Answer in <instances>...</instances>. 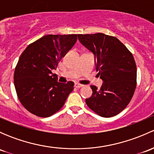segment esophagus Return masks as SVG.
Listing matches in <instances>:
<instances>
[{"label":"esophagus","instance_id":"1","mask_svg":"<svg viewBox=\"0 0 154 154\" xmlns=\"http://www.w3.org/2000/svg\"><path fill=\"white\" fill-rule=\"evenodd\" d=\"M74 86H75L76 88H81V87L83 86V85L80 84V83H74Z\"/></svg>","mask_w":154,"mask_h":154}]
</instances>
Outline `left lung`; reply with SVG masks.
Here are the masks:
<instances>
[{"mask_svg": "<svg viewBox=\"0 0 154 154\" xmlns=\"http://www.w3.org/2000/svg\"><path fill=\"white\" fill-rule=\"evenodd\" d=\"M78 39L94 55L100 88L91 86L87 106L101 117L116 116L126 108L136 87V65L133 54L116 37L98 32L78 34Z\"/></svg>", "mask_w": 154, "mask_h": 154, "instance_id": "obj_1", "label": "left lung"}]
</instances>
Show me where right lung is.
I'll use <instances>...</instances> for the list:
<instances>
[{"label":"right lung","instance_id":"add662e5","mask_svg":"<svg viewBox=\"0 0 154 154\" xmlns=\"http://www.w3.org/2000/svg\"><path fill=\"white\" fill-rule=\"evenodd\" d=\"M77 40L76 34L46 35L21 54L14 73V84L20 102L29 112L49 117L65 104L74 83H60L51 71L57 68Z\"/></svg>","mask_w":154,"mask_h":154}]
</instances>
